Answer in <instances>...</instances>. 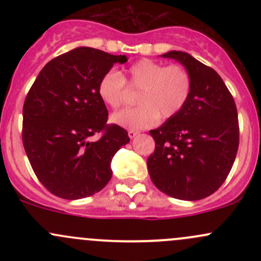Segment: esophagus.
<instances>
[{
    "label": "esophagus",
    "mask_w": 261,
    "mask_h": 261,
    "mask_svg": "<svg viewBox=\"0 0 261 261\" xmlns=\"http://www.w3.org/2000/svg\"><path fill=\"white\" fill-rule=\"evenodd\" d=\"M127 134H128V138H130V139H134V138H135V136L139 135L138 131H135V130H128Z\"/></svg>",
    "instance_id": "esophagus-1"
}]
</instances>
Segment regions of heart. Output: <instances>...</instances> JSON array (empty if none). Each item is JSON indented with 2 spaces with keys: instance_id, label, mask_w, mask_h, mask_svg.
Returning a JSON list of instances; mask_svg holds the SVG:
<instances>
[{
  "instance_id": "heart-1",
  "label": "heart",
  "mask_w": 261,
  "mask_h": 261,
  "mask_svg": "<svg viewBox=\"0 0 261 261\" xmlns=\"http://www.w3.org/2000/svg\"><path fill=\"white\" fill-rule=\"evenodd\" d=\"M128 84L140 89L138 107L115 112L111 121L121 127L141 130L155 123L158 118L168 120L183 110L192 93V77L181 65L165 67L150 59L136 62L127 69ZM102 102L117 109L125 102L126 82L117 70H109L98 83Z\"/></svg>"
}]
</instances>
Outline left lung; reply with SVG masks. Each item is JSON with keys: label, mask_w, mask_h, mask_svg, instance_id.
Segmentation results:
<instances>
[{"label": "left lung", "mask_w": 261, "mask_h": 261, "mask_svg": "<svg viewBox=\"0 0 261 261\" xmlns=\"http://www.w3.org/2000/svg\"><path fill=\"white\" fill-rule=\"evenodd\" d=\"M163 58L179 62L192 77L183 110L150 130L155 151L147 158L150 178L159 191L183 201L215 193L227 178L239 147L235 101L216 70L184 51Z\"/></svg>", "instance_id": "1"}]
</instances>
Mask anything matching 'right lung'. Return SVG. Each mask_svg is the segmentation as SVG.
<instances>
[{
    "label": "right lung",
    "instance_id": "add662e5",
    "mask_svg": "<svg viewBox=\"0 0 261 261\" xmlns=\"http://www.w3.org/2000/svg\"><path fill=\"white\" fill-rule=\"evenodd\" d=\"M126 55L73 49L50 60L31 86L22 109V143L34 173L64 199L93 196L112 177L111 162L130 141L127 131L107 125L98 83ZM104 135L97 142L90 138Z\"/></svg>",
    "mask_w": 261,
    "mask_h": 261
}]
</instances>
